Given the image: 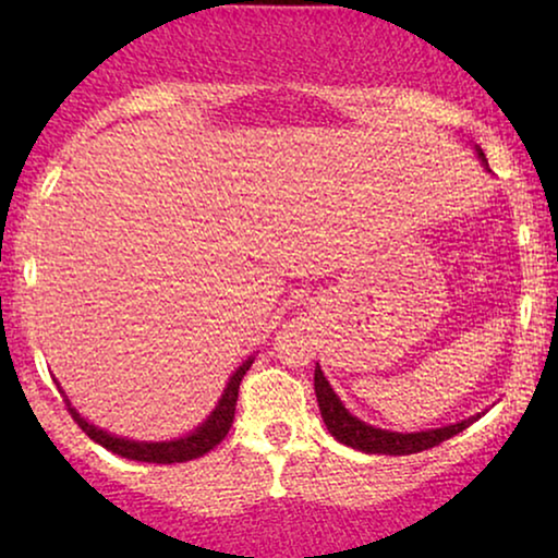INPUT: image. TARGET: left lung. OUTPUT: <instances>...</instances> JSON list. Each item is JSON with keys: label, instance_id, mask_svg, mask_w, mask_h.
<instances>
[{"label": "left lung", "instance_id": "8db88e82", "mask_svg": "<svg viewBox=\"0 0 558 558\" xmlns=\"http://www.w3.org/2000/svg\"><path fill=\"white\" fill-rule=\"evenodd\" d=\"M480 162L487 172H490V167H487V159H485V151L475 147ZM315 393H317V403H319V414H323V422L327 426V432L332 434L335 439L340 441V445H348L357 449V452H365V454H416V452H424V449H432L441 445V441L454 437V434H460L462 429H468L472 422H477L480 416L485 414H475L470 418H462V422H454V424H447V426H437V429H424V432H391V429H378V426H371L361 422V418L350 414L345 409V403L340 401V396L332 391L330 380L325 378L323 368H319V363L315 365Z\"/></svg>", "mask_w": 558, "mask_h": 558}]
</instances>
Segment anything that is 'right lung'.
Wrapping results in <instances>:
<instances>
[{
  "label": "right lung",
  "instance_id": "add662e5",
  "mask_svg": "<svg viewBox=\"0 0 558 558\" xmlns=\"http://www.w3.org/2000/svg\"><path fill=\"white\" fill-rule=\"evenodd\" d=\"M251 363H254V355H251L248 361H243L239 368L233 371V376L228 378L223 393H220L216 409L210 411V416L205 418L203 424H197L193 432L185 434V437H178V439H170V441H140V439L119 437V434H111L106 429H98L96 424H90L88 418H83L78 414V409H75L73 403L68 401V396H65L63 388H60L58 380L56 378H52V380L58 384V391L65 396L68 411H71L75 424H78L81 429L96 441V445H101V447L109 449V452L119 454V457H126V460H134V462L174 464V462L197 460V457L210 452L213 447H218L220 441H223V437L233 424L235 401H239V386H241L243 376H246V371L251 368Z\"/></svg>",
  "mask_w": 558,
  "mask_h": 558
}]
</instances>
